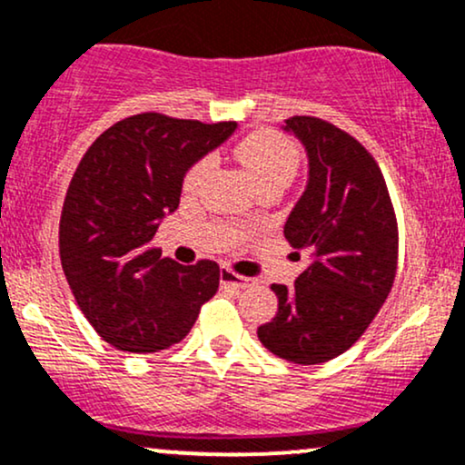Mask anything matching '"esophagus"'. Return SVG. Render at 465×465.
<instances>
[{"mask_svg":"<svg viewBox=\"0 0 465 465\" xmlns=\"http://www.w3.org/2000/svg\"><path fill=\"white\" fill-rule=\"evenodd\" d=\"M221 283H223V286H232V288L242 290V288H249L251 286V279L238 275V272H233L232 268L225 266L221 271Z\"/></svg>","mask_w":465,"mask_h":465,"instance_id":"1","label":"esophagus"}]
</instances>
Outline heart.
Returning <instances> with one entry per match:
<instances>
[{
    "label": "heart",
    "mask_w": 465,
    "mask_h": 465,
    "mask_svg": "<svg viewBox=\"0 0 465 465\" xmlns=\"http://www.w3.org/2000/svg\"><path fill=\"white\" fill-rule=\"evenodd\" d=\"M236 158L257 190L286 188L299 169L301 153L290 138L271 130L251 132L236 144ZM214 169V155H203L183 175V190L194 193Z\"/></svg>",
    "instance_id": "heart-1"
}]
</instances>
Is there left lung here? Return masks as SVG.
Returning <instances> with one entry per match:
<instances>
[{"label": "left lung", "mask_w": 465, "mask_h": 465, "mask_svg": "<svg viewBox=\"0 0 465 465\" xmlns=\"http://www.w3.org/2000/svg\"><path fill=\"white\" fill-rule=\"evenodd\" d=\"M286 130L305 144L310 182L283 233L310 264L294 288L272 283L279 310L257 338L282 360L312 366L342 355L379 314L399 266V223L360 141L316 116H290Z\"/></svg>", "instance_id": "8db88e82"}]
</instances>
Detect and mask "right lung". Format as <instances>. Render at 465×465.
I'll use <instances>...</instances> for the list:
<instances>
[{
    "label": "right lung",
    "mask_w": 465,
    "mask_h": 465,
    "mask_svg": "<svg viewBox=\"0 0 465 465\" xmlns=\"http://www.w3.org/2000/svg\"><path fill=\"white\" fill-rule=\"evenodd\" d=\"M233 130V121L141 112L108 127L73 173L60 262L82 314L114 349L158 353L182 342L216 294V262L177 264L151 242L177 210L186 171Z\"/></svg>",
    "instance_id": "obj_1"
}]
</instances>
